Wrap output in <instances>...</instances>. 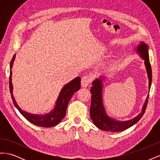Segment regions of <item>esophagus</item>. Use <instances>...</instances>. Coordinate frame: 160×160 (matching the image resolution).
Here are the masks:
<instances>
[{"instance_id":"esophagus-1","label":"esophagus","mask_w":160,"mask_h":160,"mask_svg":"<svg viewBox=\"0 0 160 160\" xmlns=\"http://www.w3.org/2000/svg\"><path fill=\"white\" fill-rule=\"evenodd\" d=\"M91 81V78L90 76L85 75L82 77L81 81V84L82 88H87V87H88Z\"/></svg>"}]
</instances>
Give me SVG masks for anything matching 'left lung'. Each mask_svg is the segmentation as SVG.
Wrapping results in <instances>:
<instances>
[{"instance_id": "left-lung-1", "label": "left lung", "mask_w": 160, "mask_h": 160, "mask_svg": "<svg viewBox=\"0 0 160 160\" xmlns=\"http://www.w3.org/2000/svg\"><path fill=\"white\" fill-rule=\"evenodd\" d=\"M135 51L138 53L140 57L144 60V64L146 66L147 74L149 79V91L150 90L152 80V67L149 59V52H148V45L143 42H141L140 44L136 47ZM104 77H100L99 79H95L92 85L93 86L91 88V103L90 107V117L93 121L95 126L99 129L105 131V132H118L126 129L132 125L136 123L138 121L142 118L145 111L148 105V101L149 98V94L147 96L146 101L143 105L142 112L136 117L132 119L125 122L116 120L113 118H111L106 113L105 109L104 108L103 103V83L102 80Z\"/></svg>"}]
</instances>
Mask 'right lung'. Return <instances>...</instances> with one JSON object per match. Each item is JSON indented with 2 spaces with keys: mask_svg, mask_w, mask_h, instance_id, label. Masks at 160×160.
Returning a JSON list of instances; mask_svg holds the SVG:
<instances>
[{
  "mask_svg": "<svg viewBox=\"0 0 160 160\" xmlns=\"http://www.w3.org/2000/svg\"><path fill=\"white\" fill-rule=\"evenodd\" d=\"M15 57L16 55H14L11 61L10 77H9V88H10L11 98L14 106L23 117H25L28 122L37 125V126L43 128H51L55 126L57 124H59L61 122V121L65 118L67 105H68L70 99H71L72 95L80 89L81 78L79 77H77L70 81L69 83L64 85L59 96H58L54 109L50 111L49 113L44 115H37L28 113L23 111L19 107L12 93L13 86L12 83V67Z\"/></svg>",
  "mask_w": 160,
  "mask_h": 160,
  "instance_id": "add662e5",
  "label": "right lung"
}]
</instances>
